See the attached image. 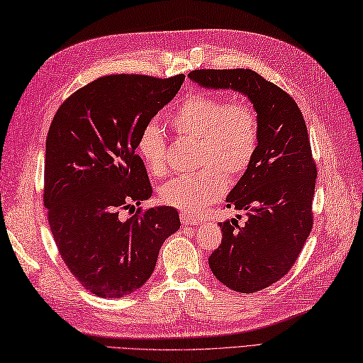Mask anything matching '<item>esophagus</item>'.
<instances>
[{"label":"esophagus","instance_id":"34e87169","mask_svg":"<svg viewBox=\"0 0 363 363\" xmlns=\"http://www.w3.org/2000/svg\"><path fill=\"white\" fill-rule=\"evenodd\" d=\"M180 220H182V223H183L184 226H194V225L200 223V218L194 217V216H191V214H184V212H182V214H180Z\"/></svg>","mask_w":363,"mask_h":363}]
</instances>
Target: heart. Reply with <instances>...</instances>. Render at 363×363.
<instances>
[{
  "mask_svg": "<svg viewBox=\"0 0 363 363\" xmlns=\"http://www.w3.org/2000/svg\"><path fill=\"white\" fill-rule=\"evenodd\" d=\"M169 126L179 138L196 141L191 175L177 177L158 192L162 203L184 214H199L218 200L228 182L240 179L257 152L260 123L254 106L246 100L222 95L189 94L171 117ZM137 152L155 177L167 172V145L155 123H147L137 138Z\"/></svg>",
  "mask_w": 363,
  "mask_h": 363,
  "instance_id": "b5f03b06",
  "label": "heart"
}]
</instances>
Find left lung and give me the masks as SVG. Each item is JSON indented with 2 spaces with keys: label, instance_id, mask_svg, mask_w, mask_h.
<instances>
[{
  "label": "left lung",
  "instance_id": "left-lung-1",
  "mask_svg": "<svg viewBox=\"0 0 363 363\" xmlns=\"http://www.w3.org/2000/svg\"><path fill=\"white\" fill-rule=\"evenodd\" d=\"M189 78L248 95L259 115L257 152L226 199L228 208L246 211L248 220L220 223L222 243L209 257L225 286L255 293L286 276L314 223L317 167L306 123L293 96L251 69H199Z\"/></svg>",
  "mask_w": 363,
  "mask_h": 363
}]
</instances>
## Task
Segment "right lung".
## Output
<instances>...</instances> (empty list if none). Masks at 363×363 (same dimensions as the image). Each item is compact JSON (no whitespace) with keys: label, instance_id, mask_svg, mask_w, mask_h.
Segmentation results:
<instances>
[{"label":"right lung","instance_id":"obj_1","mask_svg":"<svg viewBox=\"0 0 363 363\" xmlns=\"http://www.w3.org/2000/svg\"><path fill=\"white\" fill-rule=\"evenodd\" d=\"M184 75L115 74L94 79L60 106L44 160V206L61 259L100 297L134 293L154 272L163 242L180 228L171 206L123 209L152 196L137 138L180 91Z\"/></svg>","mask_w":363,"mask_h":363}]
</instances>
